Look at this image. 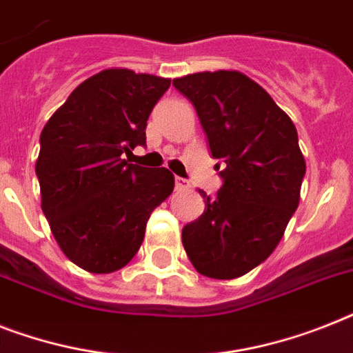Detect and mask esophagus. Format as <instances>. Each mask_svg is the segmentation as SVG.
<instances>
[{
  "mask_svg": "<svg viewBox=\"0 0 353 353\" xmlns=\"http://www.w3.org/2000/svg\"><path fill=\"white\" fill-rule=\"evenodd\" d=\"M174 183H176V190H188L190 188V181L185 177H176Z\"/></svg>",
  "mask_w": 353,
  "mask_h": 353,
  "instance_id": "obj_1",
  "label": "esophagus"
}]
</instances>
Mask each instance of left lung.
Listing matches in <instances>:
<instances>
[{
	"instance_id": "left-lung-1",
	"label": "left lung",
	"mask_w": 353,
	"mask_h": 353,
	"mask_svg": "<svg viewBox=\"0 0 353 353\" xmlns=\"http://www.w3.org/2000/svg\"><path fill=\"white\" fill-rule=\"evenodd\" d=\"M172 85L188 97L223 163L216 196L183 226V246L199 274L236 279L279 245L299 205L306 163L294 123L265 88L236 70L197 72ZM217 163L216 167H221Z\"/></svg>"
}]
</instances>
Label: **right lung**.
Listing matches in <instances>:
<instances>
[{
    "mask_svg": "<svg viewBox=\"0 0 353 353\" xmlns=\"http://www.w3.org/2000/svg\"><path fill=\"white\" fill-rule=\"evenodd\" d=\"M170 79L108 68L88 77L54 112L39 137L41 208L63 254L94 274L136 256L152 210L174 190L167 168L128 163L147 145L152 108Z\"/></svg>",
    "mask_w": 353,
    "mask_h": 353,
    "instance_id": "add662e5",
    "label": "right lung"
}]
</instances>
